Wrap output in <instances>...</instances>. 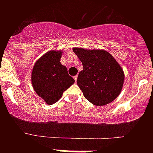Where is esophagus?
<instances>
[{
    "instance_id": "obj_1",
    "label": "esophagus",
    "mask_w": 153,
    "mask_h": 153,
    "mask_svg": "<svg viewBox=\"0 0 153 153\" xmlns=\"http://www.w3.org/2000/svg\"><path fill=\"white\" fill-rule=\"evenodd\" d=\"M74 81H75V82H76L77 79H78V75H75V76L74 77Z\"/></svg>"
}]
</instances>
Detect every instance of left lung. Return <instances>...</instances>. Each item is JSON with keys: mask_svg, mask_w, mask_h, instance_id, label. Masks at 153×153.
Wrapping results in <instances>:
<instances>
[{"mask_svg": "<svg viewBox=\"0 0 153 153\" xmlns=\"http://www.w3.org/2000/svg\"><path fill=\"white\" fill-rule=\"evenodd\" d=\"M83 66L77 84L84 97L94 105H105L120 94L125 80L123 69L107 51L74 48Z\"/></svg>", "mask_w": 153, "mask_h": 153, "instance_id": "left-lung-1", "label": "left lung"}]
</instances>
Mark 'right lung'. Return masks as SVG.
Wrapping results in <instances>:
<instances>
[{
  "mask_svg": "<svg viewBox=\"0 0 153 153\" xmlns=\"http://www.w3.org/2000/svg\"><path fill=\"white\" fill-rule=\"evenodd\" d=\"M62 54V51H48L35 62L32 68V87L48 105L58 102L63 91L74 83L67 67L60 62Z\"/></svg>",
  "mask_w": 153,
  "mask_h": 153,
  "instance_id": "obj_1",
  "label": "right lung"
}]
</instances>
